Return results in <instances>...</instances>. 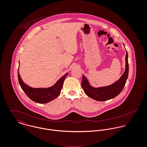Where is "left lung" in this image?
I'll list each match as a JSON object with an SVG mask.
<instances>
[{"label": "left lung", "mask_w": 147, "mask_h": 147, "mask_svg": "<svg viewBox=\"0 0 147 147\" xmlns=\"http://www.w3.org/2000/svg\"><path fill=\"white\" fill-rule=\"evenodd\" d=\"M125 59L126 68L125 72L118 81L110 85L99 88H94L89 84L88 80L83 75L82 86L85 93L92 99L98 101H107L117 96L123 90L128 78L129 68L127 51H126Z\"/></svg>", "instance_id": "1"}]
</instances>
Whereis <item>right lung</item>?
Segmentation results:
<instances>
[{
	"label": "right lung",
	"instance_id": "1",
	"mask_svg": "<svg viewBox=\"0 0 147 147\" xmlns=\"http://www.w3.org/2000/svg\"><path fill=\"white\" fill-rule=\"evenodd\" d=\"M68 74H65L53 86L47 88H34L25 84L21 79L19 69L18 79L21 89L30 99L37 103L46 104L54 100L60 94L63 82Z\"/></svg>",
	"mask_w": 147,
	"mask_h": 147
}]
</instances>
